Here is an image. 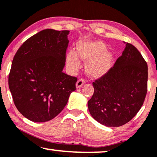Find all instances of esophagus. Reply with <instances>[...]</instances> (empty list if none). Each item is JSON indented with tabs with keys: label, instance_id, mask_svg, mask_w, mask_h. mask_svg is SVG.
<instances>
[{
	"label": "esophagus",
	"instance_id": "esophagus-1",
	"mask_svg": "<svg viewBox=\"0 0 157 157\" xmlns=\"http://www.w3.org/2000/svg\"><path fill=\"white\" fill-rule=\"evenodd\" d=\"M85 82H86V81H85V80H83V79H80V80H77V82H76L77 88H80V87H82V85L85 84Z\"/></svg>",
	"mask_w": 157,
	"mask_h": 157
}]
</instances>
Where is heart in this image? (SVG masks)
<instances>
[{
  "label": "heart",
  "instance_id": "1",
  "mask_svg": "<svg viewBox=\"0 0 157 157\" xmlns=\"http://www.w3.org/2000/svg\"><path fill=\"white\" fill-rule=\"evenodd\" d=\"M107 47L101 41H84L77 44V52L71 49L67 54V63L71 70L80 66V57L88 60L86 70L92 76H100L110 70L113 62V54L106 51Z\"/></svg>",
  "mask_w": 157,
  "mask_h": 157
}]
</instances>
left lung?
<instances>
[{
    "mask_svg": "<svg viewBox=\"0 0 157 157\" xmlns=\"http://www.w3.org/2000/svg\"><path fill=\"white\" fill-rule=\"evenodd\" d=\"M124 44L113 67L93 83L94 93L87 102L93 118L108 127L130 121L141 109L147 93V62L134 46Z\"/></svg>",
    "mask_w": 157,
    "mask_h": 157,
    "instance_id": "1",
    "label": "left lung"
}]
</instances>
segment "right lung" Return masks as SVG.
Listing matches in <instances>:
<instances>
[{"label":"right lung","mask_w":157,"mask_h":157,"mask_svg":"<svg viewBox=\"0 0 157 157\" xmlns=\"http://www.w3.org/2000/svg\"><path fill=\"white\" fill-rule=\"evenodd\" d=\"M69 33L49 29L39 31L13 57L8 86L18 111L33 122L57 116L76 90V77L63 72Z\"/></svg>","instance_id":"add662e5"}]
</instances>
